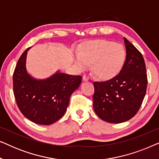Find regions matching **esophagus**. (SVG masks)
Returning a JSON list of instances; mask_svg holds the SVG:
<instances>
[{
    "label": "esophagus",
    "instance_id": "1",
    "mask_svg": "<svg viewBox=\"0 0 159 159\" xmlns=\"http://www.w3.org/2000/svg\"><path fill=\"white\" fill-rule=\"evenodd\" d=\"M82 80H83L84 82H87V81H88V80H89V78L87 77V76L84 75L83 77H82Z\"/></svg>",
    "mask_w": 159,
    "mask_h": 159
}]
</instances>
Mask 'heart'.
Segmentation results:
<instances>
[{
    "instance_id": "1",
    "label": "heart",
    "mask_w": 159,
    "mask_h": 159,
    "mask_svg": "<svg viewBox=\"0 0 159 159\" xmlns=\"http://www.w3.org/2000/svg\"><path fill=\"white\" fill-rule=\"evenodd\" d=\"M126 52L122 45L115 42L98 40L88 43L75 62L80 70L85 69L92 64L95 75L102 79H111L118 75L122 69Z\"/></svg>"
}]
</instances>
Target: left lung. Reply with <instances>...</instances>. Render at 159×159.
I'll return each instance as SVG.
<instances>
[{
	"instance_id": "obj_1",
	"label": "left lung",
	"mask_w": 159,
	"mask_h": 159,
	"mask_svg": "<svg viewBox=\"0 0 159 159\" xmlns=\"http://www.w3.org/2000/svg\"><path fill=\"white\" fill-rule=\"evenodd\" d=\"M126 60L119 75L105 82H94L93 108L99 118L109 123L132 119L140 109L148 84L144 58L124 38Z\"/></svg>"
}]
</instances>
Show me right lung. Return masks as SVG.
<instances>
[{"instance_id": "obj_1", "label": "right lung", "mask_w": 159, "mask_h": 159, "mask_svg": "<svg viewBox=\"0 0 159 159\" xmlns=\"http://www.w3.org/2000/svg\"><path fill=\"white\" fill-rule=\"evenodd\" d=\"M25 50L17 62L13 75L14 94L24 116L32 122L50 125L64 116L71 95L80 87V76L58 70L45 79H37L27 71Z\"/></svg>"}]
</instances>
